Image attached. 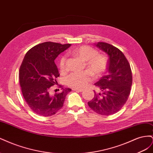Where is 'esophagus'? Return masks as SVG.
I'll return each mask as SVG.
<instances>
[{
    "label": "esophagus",
    "instance_id": "1",
    "mask_svg": "<svg viewBox=\"0 0 153 153\" xmlns=\"http://www.w3.org/2000/svg\"><path fill=\"white\" fill-rule=\"evenodd\" d=\"M73 90L75 91H78V92H82L83 91H84L82 89H76V88H74V89H73Z\"/></svg>",
    "mask_w": 153,
    "mask_h": 153
}]
</instances>
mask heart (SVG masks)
<instances>
[{
  "instance_id": "heart-1",
  "label": "heart",
  "mask_w": 153,
  "mask_h": 153,
  "mask_svg": "<svg viewBox=\"0 0 153 153\" xmlns=\"http://www.w3.org/2000/svg\"><path fill=\"white\" fill-rule=\"evenodd\" d=\"M69 53L85 61V65L89 71L75 72L69 75L66 78V84L72 88L85 87L92 80V74L94 77L102 76L108 67V58L104 54L98 52L89 46L83 45L74 48ZM59 67L61 72L66 71V56L62 55L59 59Z\"/></svg>"
}]
</instances>
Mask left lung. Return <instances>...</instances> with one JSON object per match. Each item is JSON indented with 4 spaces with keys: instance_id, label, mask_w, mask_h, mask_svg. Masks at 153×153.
<instances>
[{
    "instance_id": "left-lung-1",
    "label": "left lung",
    "mask_w": 153,
    "mask_h": 153,
    "mask_svg": "<svg viewBox=\"0 0 153 153\" xmlns=\"http://www.w3.org/2000/svg\"><path fill=\"white\" fill-rule=\"evenodd\" d=\"M96 45L108 55V73L94 84L100 92L94 91V98L88 105L97 114L110 115L119 112L126 103L132 85L131 69L119 49L104 42Z\"/></svg>"
}]
</instances>
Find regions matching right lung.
Returning <instances> with one entry per match:
<instances>
[{
    "label": "right lung",
    "instance_id": "right-lung-1",
    "mask_svg": "<svg viewBox=\"0 0 153 153\" xmlns=\"http://www.w3.org/2000/svg\"><path fill=\"white\" fill-rule=\"evenodd\" d=\"M71 46L48 41L37 45L25 54L19 70L20 85L23 96L32 112L45 117L52 116L62 108L71 89L52 93L59 76L55 59ZM59 91V89H58Z\"/></svg>",
    "mask_w": 153,
    "mask_h": 153
}]
</instances>
